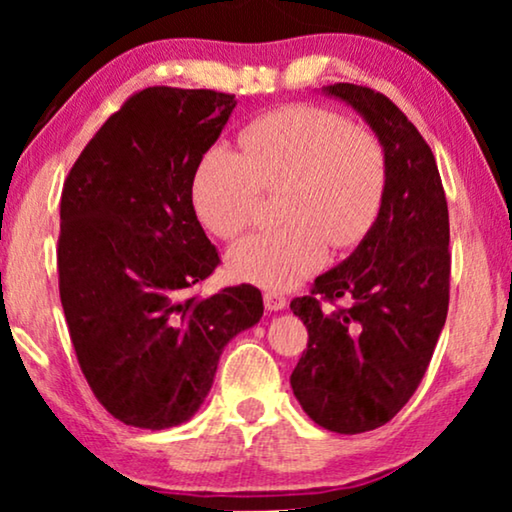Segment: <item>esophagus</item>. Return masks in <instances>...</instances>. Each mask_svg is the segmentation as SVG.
I'll return each instance as SVG.
<instances>
[{
    "instance_id": "obj_1",
    "label": "esophagus",
    "mask_w": 512,
    "mask_h": 512,
    "mask_svg": "<svg viewBox=\"0 0 512 512\" xmlns=\"http://www.w3.org/2000/svg\"><path fill=\"white\" fill-rule=\"evenodd\" d=\"M263 303L270 312H277V310H284V307H286V298L277 291H265L263 293Z\"/></svg>"
}]
</instances>
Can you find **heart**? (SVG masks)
<instances>
[{
	"mask_svg": "<svg viewBox=\"0 0 512 512\" xmlns=\"http://www.w3.org/2000/svg\"><path fill=\"white\" fill-rule=\"evenodd\" d=\"M240 153L205 151L193 205L209 233L237 240L254 223L261 193H277L279 226L237 244L230 270L263 289H291L326 263L328 244L352 249L375 226L387 156L375 132L317 104H286L244 125Z\"/></svg>",
	"mask_w": 512,
	"mask_h": 512,
	"instance_id": "obj_1",
	"label": "heart"
}]
</instances>
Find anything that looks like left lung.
<instances>
[{"instance_id":"1","label":"left lung","mask_w":512,"mask_h":512,"mask_svg":"<svg viewBox=\"0 0 512 512\" xmlns=\"http://www.w3.org/2000/svg\"><path fill=\"white\" fill-rule=\"evenodd\" d=\"M324 90L375 130L387 188L354 254L291 300L307 326L291 389L319 426L363 433L396 417L429 368L450 305V214L431 146L387 95L354 83ZM342 297L347 308L334 304Z\"/></svg>"}]
</instances>
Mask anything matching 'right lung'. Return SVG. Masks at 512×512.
I'll use <instances>...</instances> for the list:
<instances>
[{"label": "right lung", "mask_w": 512, "mask_h": 512, "mask_svg": "<svg viewBox=\"0 0 512 512\" xmlns=\"http://www.w3.org/2000/svg\"><path fill=\"white\" fill-rule=\"evenodd\" d=\"M235 95L153 86L86 144L60 200L58 277L76 361L123 424L195 415L228 340L263 317L261 291L191 293L221 263L193 207V174Z\"/></svg>", "instance_id": "right-lung-1"}]
</instances>
